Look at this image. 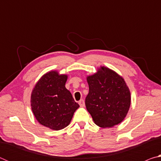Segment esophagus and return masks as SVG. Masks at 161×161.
Masks as SVG:
<instances>
[{"label":"esophagus","mask_w":161,"mask_h":161,"mask_svg":"<svg viewBox=\"0 0 161 161\" xmlns=\"http://www.w3.org/2000/svg\"><path fill=\"white\" fill-rule=\"evenodd\" d=\"M79 104L81 107H84V101L83 99H81L80 101H79Z\"/></svg>","instance_id":"34e87169"}]
</instances>
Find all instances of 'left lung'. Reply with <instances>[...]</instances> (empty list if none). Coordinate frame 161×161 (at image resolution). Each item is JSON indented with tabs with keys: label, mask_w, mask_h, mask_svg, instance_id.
<instances>
[{
	"label": "left lung",
	"mask_w": 161,
	"mask_h": 161,
	"mask_svg": "<svg viewBox=\"0 0 161 161\" xmlns=\"http://www.w3.org/2000/svg\"><path fill=\"white\" fill-rule=\"evenodd\" d=\"M86 80L89 91L85 104L94 123L102 128L121 123L130 105V91L124 79L114 71L101 67Z\"/></svg>",
	"instance_id": "8db88e82"
}]
</instances>
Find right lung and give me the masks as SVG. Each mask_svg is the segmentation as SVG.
Listing matches in <instances>:
<instances>
[{"instance_id": "right-lung-1", "label": "right lung", "mask_w": 161, "mask_h": 161, "mask_svg": "<svg viewBox=\"0 0 161 161\" xmlns=\"http://www.w3.org/2000/svg\"><path fill=\"white\" fill-rule=\"evenodd\" d=\"M67 75L56 71L46 73L35 84L31 94V108L40 124L61 130L69 124L80 107L65 87Z\"/></svg>"}]
</instances>
